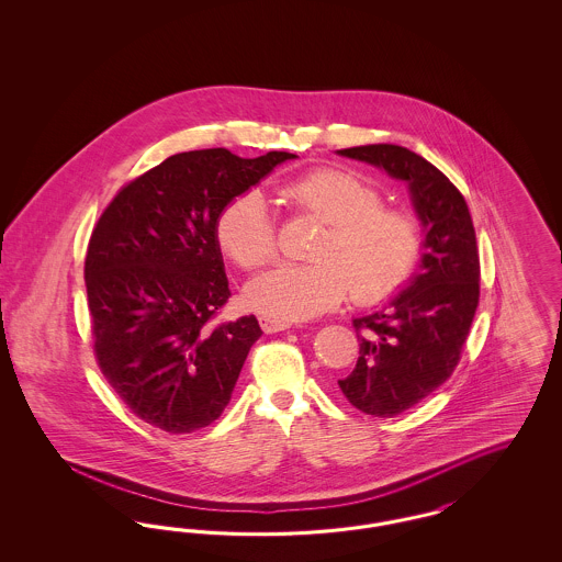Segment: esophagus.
<instances>
[{"label": "esophagus", "instance_id": "obj_1", "mask_svg": "<svg viewBox=\"0 0 562 562\" xmlns=\"http://www.w3.org/2000/svg\"><path fill=\"white\" fill-rule=\"evenodd\" d=\"M259 324L266 333H280V330H286V328L293 326L291 322L280 321V318H273V316H261Z\"/></svg>", "mask_w": 562, "mask_h": 562}]
</instances>
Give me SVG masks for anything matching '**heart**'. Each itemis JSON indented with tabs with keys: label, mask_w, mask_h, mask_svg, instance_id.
Returning a JSON list of instances; mask_svg holds the SVG:
<instances>
[{
	"label": "heart",
	"mask_w": 562,
	"mask_h": 562,
	"mask_svg": "<svg viewBox=\"0 0 562 562\" xmlns=\"http://www.w3.org/2000/svg\"><path fill=\"white\" fill-rule=\"evenodd\" d=\"M296 213L326 223L314 263H284L255 278L248 301L280 321H310L337 307L349 291L374 305L401 293L419 268L426 229L411 211L385 206V193L356 172L318 168L282 188ZM221 250L244 269L268 266L280 248V227L259 189L229 198L214 223Z\"/></svg>",
	"instance_id": "b5f03b06"
}]
</instances>
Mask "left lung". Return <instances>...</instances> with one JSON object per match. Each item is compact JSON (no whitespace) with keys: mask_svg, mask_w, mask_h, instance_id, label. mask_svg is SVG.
Returning <instances> with one entry per match:
<instances>
[{"mask_svg":"<svg viewBox=\"0 0 562 562\" xmlns=\"http://www.w3.org/2000/svg\"><path fill=\"white\" fill-rule=\"evenodd\" d=\"M408 183L426 227V255L411 284L383 310L353 321L356 369L344 396L373 417H394L440 387L461 360L481 299V257L465 198L415 151L379 143L339 149Z\"/></svg>","mask_w":562,"mask_h":562,"instance_id":"8db88e82","label":"left lung"}]
</instances>
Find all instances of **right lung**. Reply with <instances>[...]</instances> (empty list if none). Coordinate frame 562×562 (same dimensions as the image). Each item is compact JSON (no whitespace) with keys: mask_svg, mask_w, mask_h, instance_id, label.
Instances as JSON below:
<instances>
[{"mask_svg":"<svg viewBox=\"0 0 562 562\" xmlns=\"http://www.w3.org/2000/svg\"><path fill=\"white\" fill-rule=\"evenodd\" d=\"M293 158L177 154L120 189L97 221L83 261L94 358L145 424L189 434L225 411L263 330L255 316L216 322L232 291L214 223L229 198Z\"/></svg>","mask_w":562,"mask_h":562,"instance_id":"1","label":"right lung"}]
</instances>
